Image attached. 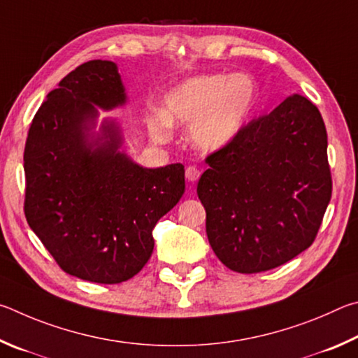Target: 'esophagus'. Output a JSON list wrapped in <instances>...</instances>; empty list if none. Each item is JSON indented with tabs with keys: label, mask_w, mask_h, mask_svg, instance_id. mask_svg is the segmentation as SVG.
<instances>
[{
	"label": "esophagus",
	"mask_w": 358,
	"mask_h": 358,
	"mask_svg": "<svg viewBox=\"0 0 358 358\" xmlns=\"http://www.w3.org/2000/svg\"><path fill=\"white\" fill-rule=\"evenodd\" d=\"M199 176H201V171H199V168L196 166H189L185 169V178L189 182H196L199 179Z\"/></svg>",
	"instance_id": "esophagus-1"
}]
</instances>
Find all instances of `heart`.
<instances>
[{
    "instance_id": "1",
    "label": "heart",
    "mask_w": 358,
    "mask_h": 358,
    "mask_svg": "<svg viewBox=\"0 0 358 358\" xmlns=\"http://www.w3.org/2000/svg\"><path fill=\"white\" fill-rule=\"evenodd\" d=\"M256 86L245 73L199 75L182 81L163 97L160 113L146 119L150 136L166 141L171 125H190L195 146L218 150L234 140L256 105Z\"/></svg>"
}]
</instances>
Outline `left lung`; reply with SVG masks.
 Listing matches in <instances>:
<instances>
[{"label": "left lung", "instance_id": "obj_1", "mask_svg": "<svg viewBox=\"0 0 358 358\" xmlns=\"http://www.w3.org/2000/svg\"><path fill=\"white\" fill-rule=\"evenodd\" d=\"M206 163L198 182L206 233L231 271H271L315 242L331 198V174L327 130L308 99L287 97L243 125Z\"/></svg>", "mask_w": 358, "mask_h": 358}]
</instances>
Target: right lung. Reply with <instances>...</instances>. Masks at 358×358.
Wrapping results in <instances>:
<instances>
[{
  "label": "right lung",
  "instance_id": "1",
  "mask_svg": "<svg viewBox=\"0 0 358 358\" xmlns=\"http://www.w3.org/2000/svg\"><path fill=\"white\" fill-rule=\"evenodd\" d=\"M111 61L78 66L48 92L24 144V217L69 275L100 285L127 281L154 250L152 229L185 190L180 163L143 168L119 152L121 130L97 108L125 103Z\"/></svg>",
  "mask_w": 358,
  "mask_h": 358
}]
</instances>
